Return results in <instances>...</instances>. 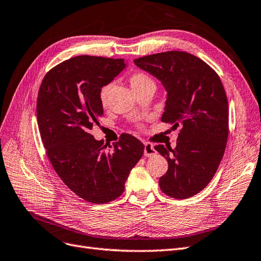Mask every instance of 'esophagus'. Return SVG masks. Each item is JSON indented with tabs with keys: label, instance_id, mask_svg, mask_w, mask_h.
Returning a JSON list of instances; mask_svg holds the SVG:
<instances>
[{
	"label": "esophagus",
	"instance_id": "34e87169",
	"mask_svg": "<svg viewBox=\"0 0 261 261\" xmlns=\"http://www.w3.org/2000/svg\"><path fill=\"white\" fill-rule=\"evenodd\" d=\"M155 153H156V151H155V149H154L153 145L150 144V143H145L144 154H145L146 156H152V155H154Z\"/></svg>",
	"mask_w": 261,
	"mask_h": 261
}]
</instances>
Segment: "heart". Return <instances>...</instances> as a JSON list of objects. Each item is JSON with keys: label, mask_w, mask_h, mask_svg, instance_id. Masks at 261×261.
<instances>
[{"label": "heart", "mask_w": 261, "mask_h": 261, "mask_svg": "<svg viewBox=\"0 0 261 261\" xmlns=\"http://www.w3.org/2000/svg\"><path fill=\"white\" fill-rule=\"evenodd\" d=\"M151 83H153L151 78H150L145 73L137 72V73H134L129 76V84H130V87L134 91L143 88V87H145L146 85L151 84ZM113 88H114L113 82L108 83L105 86L101 87L100 92H99V99H100L101 105L103 107L108 106L109 99H110V96H111V92H112Z\"/></svg>", "instance_id": "b5f03b06"}]
</instances>
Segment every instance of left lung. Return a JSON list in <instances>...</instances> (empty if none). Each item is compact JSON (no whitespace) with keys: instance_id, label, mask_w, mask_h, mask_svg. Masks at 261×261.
Listing matches in <instances>:
<instances>
[{"instance_id":"left-lung-1","label":"left lung","mask_w":261,"mask_h":261,"mask_svg":"<svg viewBox=\"0 0 261 261\" xmlns=\"http://www.w3.org/2000/svg\"><path fill=\"white\" fill-rule=\"evenodd\" d=\"M134 63L153 75L168 92L161 121L180 126L176 147L154 149L168 160L161 191L186 199L215 176L228 136V105L219 75L206 62L183 51L147 55Z\"/></svg>"}]
</instances>
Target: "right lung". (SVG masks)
Segmentation results:
<instances>
[{"mask_svg": "<svg viewBox=\"0 0 261 261\" xmlns=\"http://www.w3.org/2000/svg\"><path fill=\"white\" fill-rule=\"evenodd\" d=\"M124 59L72 58L50 69L37 99V121L53 169L81 198L107 203L124 192L145 146L129 134L109 145L89 134L103 115L99 92L125 68Z\"/></svg>", "mask_w": 261, "mask_h": 261, "instance_id": "right-lung-1", "label": "right lung"}]
</instances>
